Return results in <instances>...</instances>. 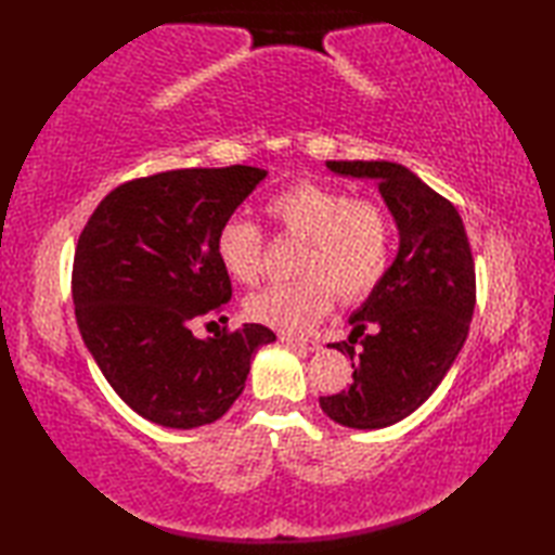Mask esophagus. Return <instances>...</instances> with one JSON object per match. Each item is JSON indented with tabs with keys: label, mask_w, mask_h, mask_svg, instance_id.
Wrapping results in <instances>:
<instances>
[{
	"label": "esophagus",
	"mask_w": 555,
	"mask_h": 555,
	"mask_svg": "<svg viewBox=\"0 0 555 555\" xmlns=\"http://www.w3.org/2000/svg\"><path fill=\"white\" fill-rule=\"evenodd\" d=\"M281 340H284V344L293 350H305V352L320 350V344H317V340H310V338H298V336H286L284 334V336H281Z\"/></svg>",
	"instance_id": "1"
}]
</instances>
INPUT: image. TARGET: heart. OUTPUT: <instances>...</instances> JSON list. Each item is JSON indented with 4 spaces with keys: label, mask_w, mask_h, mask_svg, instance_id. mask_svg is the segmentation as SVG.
Returning a JSON list of instances; mask_svg holds the SVG:
<instances>
[{
    "label": "heart",
    "mask_w": 555,
    "mask_h": 555,
    "mask_svg": "<svg viewBox=\"0 0 555 555\" xmlns=\"http://www.w3.org/2000/svg\"><path fill=\"white\" fill-rule=\"evenodd\" d=\"M276 227L305 241L296 284H276L245 300V317L276 332H308L340 300H358L379 284L391 259V219L376 203L352 199L332 185L302 181L264 205ZM215 250L221 269L253 286L262 274V233L231 217L219 227Z\"/></svg>",
    "instance_id": "heart-1"
}]
</instances>
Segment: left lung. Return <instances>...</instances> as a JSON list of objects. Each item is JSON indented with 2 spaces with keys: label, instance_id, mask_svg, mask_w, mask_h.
<instances>
[{
  "label": "left lung",
  "instance_id": "8db88e82",
  "mask_svg": "<svg viewBox=\"0 0 555 555\" xmlns=\"http://www.w3.org/2000/svg\"><path fill=\"white\" fill-rule=\"evenodd\" d=\"M346 179H367L398 229V253L379 284L350 314L352 382L322 396L328 420L350 429H384L412 415L451 370L475 312V262L457 209L403 164L326 162ZM363 348L358 357L351 348Z\"/></svg>",
  "mask_w": 555,
  "mask_h": 555
}]
</instances>
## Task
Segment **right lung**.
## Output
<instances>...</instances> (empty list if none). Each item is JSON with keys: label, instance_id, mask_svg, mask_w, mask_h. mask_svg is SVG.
I'll return each instance as SVG.
<instances>
[{"label": "right lung", "instance_id": "obj_1", "mask_svg": "<svg viewBox=\"0 0 555 555\" xmlns=\"http://www.w3.org/2000/svg\"><path fill=\"white\" fill-rule=\"evenodd\" d=\"M264 169H179L124 183L82 229L74 305L82 344L124 403L162 427L217 422L243 393L262 324L197 338L193 322L231 300L217 231Z\"/></svg>", "mask_w": 555, "mask_h": 555}]
</instances>
